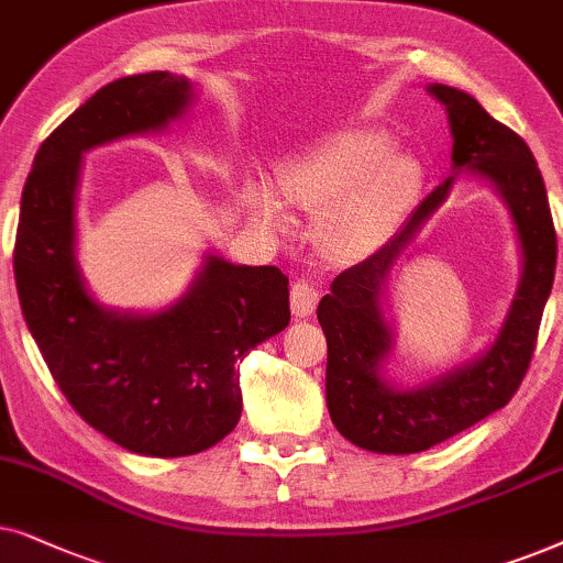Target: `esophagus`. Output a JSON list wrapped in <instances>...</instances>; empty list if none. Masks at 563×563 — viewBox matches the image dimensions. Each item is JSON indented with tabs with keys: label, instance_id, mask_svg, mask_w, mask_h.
Wrapping results in <instances>:
<instances>
[{
	"label": "esophagus",
	"instance_id": "esophagus-1",
	"mask_svg": "<svg viewBox=\"0 0 563 563\" xmlns=\"http://www.w3.org/2000/svg\"><path fill=\"white\" fill-rule=\"evenodd\" d=\"M319 303V288L317 283L309 280V277H298L290 286V309H294L296 319L311 317L313 309Z\"/></svg>",
	"mask_w": 563,
	"mask_h": 563
}]
</instances>
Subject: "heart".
<instances>
[{
  "label": "heart",
  "mask_w": 563,
  "mask_h": 563,
  "mask_svg": "<svg viewBox=\"0 0 563 563\" xmlns=\"http://www.w3.org/2000/svg\"><path fill=\"white\" fill-rule=\"evenodd\" d=\"M388 152L391 136L386 131H336L283 164L277 185L290 203L327 206L321 234L334 250L363 252L386 234L415 185V164L407 156H386ZM257 213L275 227L286 221L269 195L257 198Z\"/></svg>",
  "instance_id": "heart-1"
}]
</instances>
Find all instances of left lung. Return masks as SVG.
Wrapping results in <instances>:
<instances>
[{"label": "left lung", "instance_id": "8db88e82", "mask_svg": "<svg viewBox=\"0 0 563 563\" xmlns=\"http://www.w3.org/2000/svg\"><path fill=\"white\" fill-rule=\"evenodd\" d=\"M430 92L451 118L455 175L478 172L497 187L512 211L526 267L489 352L415 391H396L378 376L391 350V332L378 306L380 283L404 244L443 206L453 177L427 195L391 244L334 277L332 294L317 309L327 336V407L336 430L373 453H422L505 407L530 368L556 269L549 195L526 141L461 89L432 85Z\"/></svg>", "mask_w": 563, "mask_h": 563}]
</instances>
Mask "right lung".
<instances>
[{
	"mask_svg": "<svg viewBox=\"0 0 563 563\" xmlns=\"http://www.w3.org/2000/svg\"><path fill=\"white\" fill-rule=\"evenodd\" d=\"M192 85L169 71L110 81L37 148L20 200L14 283L30 334L74 411L125 451L179 459L208 451L242 415L236 363L290 321L288 277L273 265L208 257L185 298L120 317L87 294L74 260L81 152L159 131Z\"/></svg>",
	"mask_w": 563,
	"mask_h": 563,
	"instance_id": "1",
	"label": "right lung"
}]
</instances>
